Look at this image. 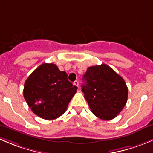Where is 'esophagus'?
Segmentation results:
<instances>
[{"label":"esophagus","instance_id":"esophagus-1","mask_svg":"<svg viewBox=\"0 0 153 153\" xmlns=\"http://www.w3.org/2000/svg\"><path fill=\"white\" fill-rule=\"evenodd\" d=\"M73 84L75 86H76V87H79V84H78V81H74V83H73Z\"/></svg>","mask_w":153,"mask_h":153}]
</instances>
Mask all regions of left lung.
Returning a JSON list of instances; mask_svg holds the SVG:
<instances>
[{"instance_id": "left-lung-1", "label": "left lung", "mask_w": 153, "mask_h": 153, "mask_svg": "<svg viewBox=\"0 0 153 153\" xmlns=\"http://www.w3.org/2000/svg\"><path fill=\"white\" fill-rule=\"evenodd\" d=\"M83 78L81 90L92 113L105 120L116 117L128 99L123 78L106 64L89 67Z\"/></svg>"}]
</instances>
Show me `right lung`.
<instances>
[{
	"label": "right lung",
	"instance_id": "obj_1",
	"mask_svg": "<svg viewBox=\"0 0 153 153\" xmlns=\"http://www.w3.org/2000/svg\"><path fill=\"white\" fill-rule=\"evenodd\" d=\"M78 87L68 81L66 72L54 63H42L30 75L24 86V97L31 111L47 120L66 111Z\"/></svg>",
	"mask_w": 153,
	"mask_h": 153
}]
</instances>
